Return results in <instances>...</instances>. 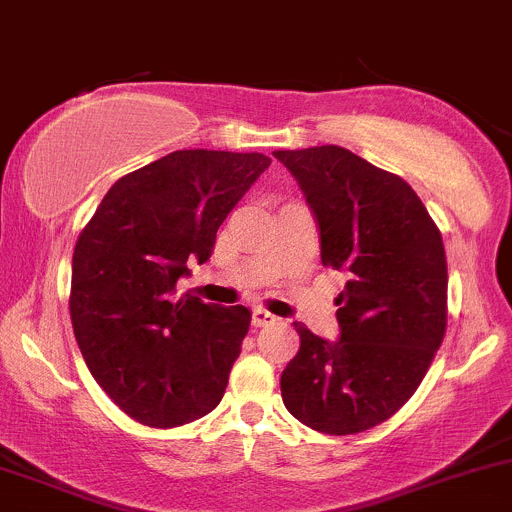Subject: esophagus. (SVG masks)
Returning a JSON list of instances; mask_svg holds the SVG:
<instances>
[{
  "instance_id": "1",
  "label": "esophagus",
  "mask_w": 512,
  "mask_h": 512,
  "mask_svg": "<svg viewBox=\"0 0 512 512\" xmlns=\"http://www.w3.org/2000/svg\"><path fill=\"white\" fill-rule=\"evenodd\" d=\"M276 320V315H271L268 310H261V307L254 310V315H251V324H254V327H268V324H273Z\"/></svg>"
}]
</instances>
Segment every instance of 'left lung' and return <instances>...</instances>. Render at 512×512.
<instances>
[{"instance_id": "8db88e82", "label": "left lung", "mask_w": 512, "mask_h": 512, "mask_svg": "<svg viewBox=\"0 0 512 512\" xmlns=\"http://www.w3.org/2000/svg\"><path fill=\"white\" fill-rule=\"evenodd\" d=\"M320 227L322 266L346 271L334 344L293 322L300 351L280 376L290 415L324 434H356L403 408L447 329L442 234L400 175L342 146L276 151Z\"/></svg>"}]
</instances>
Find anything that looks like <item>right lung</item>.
<instances>
[{
  "mask_svg": "<svg viewBox=\"0 0 512 512\" xmlns=\"http://www.w3.org/2000/svg\"><path fill=\"white\" fill-rule=\"evenodd\" d=\"M271 166L263 153L173 151L109 188L73 251L70 320L87 368L131 420L188 425L212 412L249 332L244 305L175 298L188 261Z\"/></svg>",
  "mask_w": 512,
  "mask_h": 512,
  "instance_id": "1",
  "label": "right lung"
}]
</instances>
